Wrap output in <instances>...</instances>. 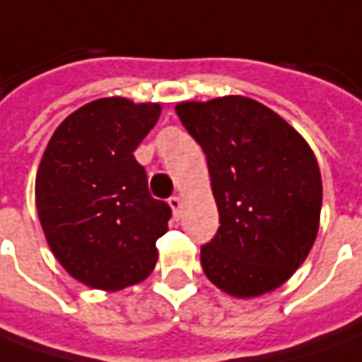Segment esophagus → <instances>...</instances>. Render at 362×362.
Instances as JSON below:
<instances>
[{
  "instance_id": "esophagus-1",
  "label": "esophagus",
  "mask_w": 362,
  "mask_h": 362,
  "mask_svg": "<svg viewBox=\"0 0 362 362\" xmlns=\"http://www.w3.org/2000/svg\"><path fill=\"white\" fill-rule=\"evenodd\" d=\"M168 204H170L172 212H174V218H180V208H182L180 196H170V198H168Z\"/></svg>"
}]
</instances>
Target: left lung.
<instances>
[{"mask_svg":"<svg viewBox=\"0 0 362 362\" xmlns=\"http://www.w3.org/2000/svg\"><path fill=\"white\" fill-rule=\"evenodd\" d=\"M176 115L206 154L220 228L202 245L222 291L255 297L285 284L319 230L321 172L299 132L247 97L180 103Z\"/></svg>","mask_w":362,"mask_h":362,"instance_id":"obj_1","label":"left lung"}]
</instances>
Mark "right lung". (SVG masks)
<instances>
[{
	"instance_id": "right-lung-1",
	"label": "right lung",
	"mask_w": 362,
	"mask_h": 362,
	"mask_svg": "<svg viewBox=\"0 0 362 362\" xmlns=\"http://www.w3.org/2000/svg\"><path fill=\"white\" fill-rule=\"evenodd\" d=\"M160 105L98 98L69 115L47 144L35 200L51 252L81 284L117 291L156 265L172 210L152 198L134 150Z\"/></svg>"
}]
</instances>
